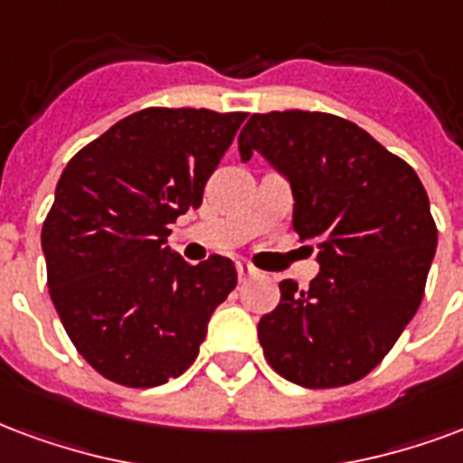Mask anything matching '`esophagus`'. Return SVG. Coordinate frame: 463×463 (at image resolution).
Here are the masks:
<instances>
[{
	"label": "esophagus",
	"mask_w": 463,
	"mask_h": 463,
	"mask_svg": "<svg viewBox=\"0 0 463 463\" xmlns=\"http://www.w3.org/2000/svg\"><path fill=\"white\" fill-rule=\"evenodd\" d=\"M238 275H241V279H248V277L258 275V269L250 265L248 260H238Z\"/></svg>",
	"instance_id": "esophagus-1"
}]
</instances>
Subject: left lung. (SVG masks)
I'll list each match as a JSON object with an SVG mask.
<instances>
[{
    "label": "left lung",
    "instance_id": "8db88e82",
    "mask_svg": "<svg viewBox=\"0 0 463 463\" xmlns=\"http://www.w3.org/2000/svg\"><path fill=\"white\" fill-rule=\"evenodd\" d=\"M238 145L242 162L260 152L287 176L294 232L318 242L309 289L282 279L277 309L260 318L267 363L314 390L365 378L424 297L437 225L422 181L365 129L328 112L252 115Z\"/></svg>",
    "mask_w": 463,
    "mask_h": 463
}]
</instances>
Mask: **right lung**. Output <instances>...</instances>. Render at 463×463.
<instances>
[{"label": "right lung", "instance_id": "right-lung-1", "mask_svg": "<svg viewBox=\"0 0 463 463\" xmlns=\"http://www.w3.org/2000/svg\"><path fill=\"white\" fill-rule=\"evenodd\" d=\"M248 112L146 108L68 162L41 231L49 294L102 378L156 388L196 361L208 318L235 289L232 260L188 265L171 222L203 201Z\"/></svg>", "mask_w": 463, "mask_h": 463}]
</instances>
